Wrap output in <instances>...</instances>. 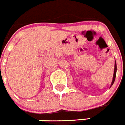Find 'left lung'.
<instances>
[{
  "instance_id": "obj_1",
  "label": "left lung",
  "mask_w": 125,
  "mask_h": 125,
  "mask_svg": "<svg viewBox=\"0 0 125 125\" xmlns=\"http://www.w3.org/2000/svg\"><path fill=\"white\" fill-rule=\"evenodd\" d=\"M116 70H117V68H116V61H115V69H114V73H113V80H112V82H111V86H110V88L112 86V85L115 82V78H116Z\"/></svg>"
}]
</instances>
